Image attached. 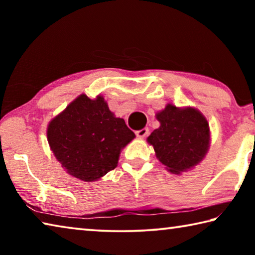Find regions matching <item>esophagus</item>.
<instances>
[{"label": "esophagus", "instance_id": "1", "mask_svg": "<svg viewBox=\"0 0 255 255\" xmlns=\"http://www.w3.org/2000/svg\"><path fill=\"white\" fill-rule=\"evenodd\" d=\"M149 133V130H148V128H143V129H140V130H137L136 131V135L138 136V137H140V138H144V137H146Z\"/></svg>", "mask_w": 255, "mask_h": 255}]
</instances>
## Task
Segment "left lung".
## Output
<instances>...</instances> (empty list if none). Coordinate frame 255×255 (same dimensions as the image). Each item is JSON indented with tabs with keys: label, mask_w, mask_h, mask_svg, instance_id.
I'll return each instance as SVG.
<instances>
[{
	"label": "left lung",
	"mask_w": 255,
	"mask_h": 255,
	"mask_svg": "<svg viewBox=\"0 0 255 255\" xmlns=\"http://www.w3.org/2000/svg\"><path fill=\"white\" fill-rule=\"evenodd\" d=\"M159 127L150 133L158 161L173 174L192 169L206 156L209 148V124L195 108H176L169 103L156 114Z\"/></svg>",
	"instance_id": "1"
}]
</instances>
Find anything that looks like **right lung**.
<instances>
[{"label": "right lung", "instance_id": "1", "mask_svg": "<svg viewBox=\"0 0 255 255\" xmlns=\"http://www.w3.org/2000/svg\"><path fill=\"white\" fill-rule=\"evenodd\" d=\"M133 138L135 133L112 114L101 96L91 100L81 94L47 128L55 157L67 173L85 182L114 170L122 149Z\"/></svg>", "mask_w": 255, "mask_h": 255}]
</instances>
